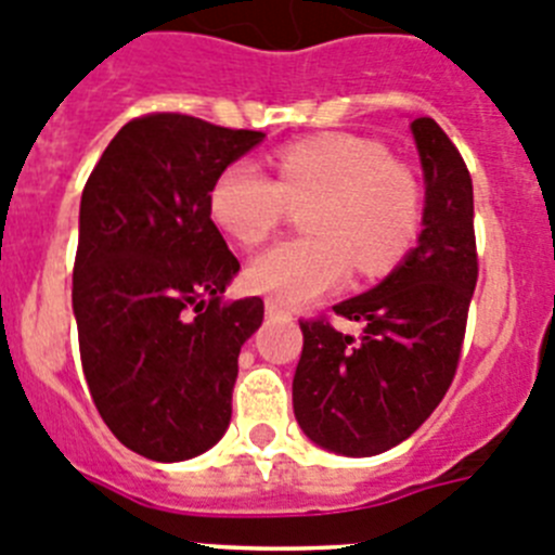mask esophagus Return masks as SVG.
<instances>
[{"instance_id": "34e87169", "label": "esophagus", "mask_w": 555, "mask_h": 555, "mask_svg": "<svg viewBox=\"0 0 555 555\" xmlns=\"http://www.w3.org/2000/svg\"><path fill=\"white\" fill-rule=\"evenodd\" d=\"M266 312L271 314V318H282V314H287V309H284L282 304L276 301V298H268V301H266Z\"/></svg>"}]
</instances>
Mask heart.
<instances>
[{
  "instance_id": "heart-1",
  "label": "heart",
  "mask_w": 555,
  "mask_h": 555,
  "mask_svg": "<svg viewBox=\"0 0 555 555\" xmlns=\"http://www.w3.org/2000/svg\"><path fill=\"white\" fill-rule=\"evenodd\" d=\"M276 179L254 159H234L209 188V216L241 246L266 243L289 207H304L309 234L254 257L248 287L298 307L362 276L389 271L421 227V188L371 138L312 134L273 157Z\"/></svg>"
}]
</instances>
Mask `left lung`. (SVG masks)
<instances>
[{"label": "left lung", "mask_w": 555, "mask_h": 555, "mask_svg": "<svg viewBox=\"0 0 555 555\" xmlns=\"http://www.w3.org/2000/svg\"><path fill=\"white\" fill-rule=\"evenodd\" d=\"M412 134L426 177L417 248L371 293L334 304L339 318L362 323V339L337 332L326 314L301 321L296 421L343 456L396 448L446 398L478 282L470 171L434 118H414Z\"/></svg>", "instance_id": "8db88e82"}]
</instances>
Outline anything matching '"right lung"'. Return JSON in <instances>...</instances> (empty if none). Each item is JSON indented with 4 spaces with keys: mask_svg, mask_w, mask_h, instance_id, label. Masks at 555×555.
<instances>
[{
    "mask_svg": "<svg viewBox=\"0 0 555 555\" xmlns=\"http://www.w3.org/2000/svg\"><path fill=\"white\" fill-rule=\"evenodd\" d=\"M259 141L149 113L85 182L72 287L85 382L109 431L154 462L198 456L232 417L237 357L266 304L223 301L241 262L209 218V188Z\"/></svg>",
    "mask_w": 555,
    "mask_h": 555,
    "instance_id": "1",
    "label": "right lung"
}]
</instances>
